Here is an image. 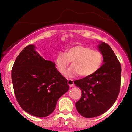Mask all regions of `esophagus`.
Returning <instances> with one entry per match:
<instances>
[{
  "mask_svg": "<svg viewBox=\"0 0 132 132\" xmlns=\"http://www.w3.org/2000/svg\"><path fill=\"white\" fill-rule=\"evenodd\" d=\"M67 83H68V85H69L70 87H73V86H75V84H74L73 80H71V79H70V80H68Z\"/></svg>",
  "mask_w": 132,
  "mask_h": 132,
  "instance_id": "esophagus-1",
  "label": "esophagus"
}]
</instances>
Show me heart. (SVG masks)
<instances>
[{
	"instance_id": "1",
	"label": "heart",
	"mask_w": 132,
	"mask_h": 132,
	"mask_svg": "<svg viewBox=\"0 0 132 132\" xmlns=\"http://www.w3.org/2000/svg\"><path fill=\"white\" fill-rule=\"evenodd\" d=\"M71 61L73 65L64 74L67 77L72 78L79 75L82 77H88L100 69L103 57L98 50L82 45H75L67 48L65 52H58L55 60L56 67L59 73L63 74Z\"/></svg>"
}]
</instances>
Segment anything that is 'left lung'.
Segmentation results:
<instances>
[{
    "label": "left lung",
    "instance_id": "8db88e82",
    "mask_svg": "<svg viewBox=\"0 0 132 132\" xmlns=\"http://www.w3.org/2000/svg\"><path fill=\"white\" fill-rule=\"evenodd\" d=\"M98 48L103 55V64L94 75L74 82L82 93L80 100L76 103V108L85 118L106 112L115 102L120 90V62L108 44L100 42Z\"/></svg>",
    "mask_w": 132,
    "mask_h": 132
}]
</instances>
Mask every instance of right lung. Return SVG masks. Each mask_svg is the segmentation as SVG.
Listing matches in <instances>:
<instances>
[{
  "instance_id": "1",
  "label": "right lung",
  "mask_w": 132,
  "mask_h": 132,
  "mask_svg": "<svg viewBox=\"0 0 132 132\" xmlns=\"http://www.w3.org/2000/svg\"><path fill=\"white\" fill-rule=\"evenodd\" d=\"M17 100L29 114L46 117L55 110L58 99L69 89L67 80L55 64L43 58L35 45L23 48L16 58L11 72Z\"/></svg>"
}]
</instances>
